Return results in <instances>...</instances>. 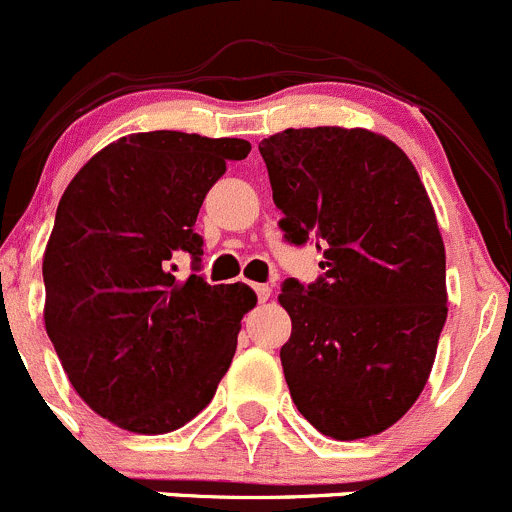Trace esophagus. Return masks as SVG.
Segmentation results:
<instances>
[{"label": "esophagus", "mask_w": 512, "mask_h": 512, "mask_svg": "<svg viewBox=\"0 0 512 512\" xmlns=\"http://www.w3.org/2000/svg\"><path fill=\"white\" fill-rule=\"evenodd\" d=\"M254 291H256V296H258V301H268V298H271V293H273V288L268 286V283H254Z\"/></svg>", "instance_id": "esophagus-1"}]
</instances>
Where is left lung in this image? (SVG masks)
Returning <instances> with one entry per match:
<instances>
[{
    "label": "left lung",
    "mask_w": 512,
    "mask_h": 512,
    "mask_svg": "<svg viewBox=\"0 0 512 512\" xmlns=\"http://www.w3.org/2000/svg\"><path fill=\"white\" fill-rule=\"evenodd\" d=\"M291 244L316 239L323 276L288 278V391L323 435L356 440L401 421L433 368L448 316L445 246L401 146L368 129H286L258 144Z\"/></svg>",
    "instance_id": "left-lung-1"
}]
</instances>
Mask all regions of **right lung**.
<instances>
[{
	"instance_id": "1",
	"label": "right lung",
	"mask_w": 512,
	"mask_h": 512,
	"mask_svg": "<svg viewBox=\"0 0 512 512\" xmlns=\"http://www.w3.org/2000/svg\"><path fill=\"white\" fill-rule=\"evenodd\" d=\"M244 139L184 131L121 136L69 181L44 251V326L82 401L114 426L161 435L199 416L256 306L246 283L179 281L174 258L199 268L194 231L226 161Z\"/></svg>"
}]
</instances>
